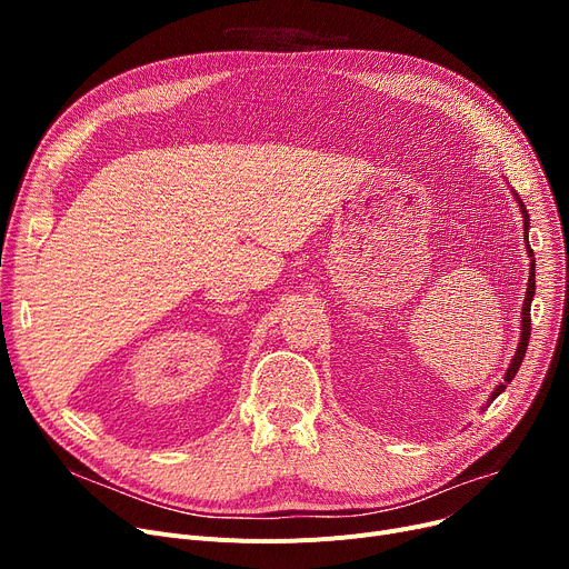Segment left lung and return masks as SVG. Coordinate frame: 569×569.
I'll use <instances>...</instances> for the list:
<instances>
[{
    "label": "left lung",
    "instance_id": "obj_1",
    "mask_svg": "<svg viewBox=\"0 0 569 569\" xmlns=\"http://www.w3.org/2000/svg\"><path fill=\"white\" fill-rule=\"evenodd\" d=\"M519 207H521V214H523V230H526V242H528V223H530V219H528V212H526V207H523V202L519 200ZM528 253L532 256V249H530V244H528ZM532 295H535V260L530 262V279H528V292H526V300H523V309H521V343H519V348H517V355H515V360H512V365H510V369H507V373H505V382H500L496 390H493V395H491V401L505 390L507 385L512 382V378L517 376V371H519V367H521V362H523V355H526V348H528V341H530V302H532Z\"/></svg>",
    "mask_w": 569,
    "mask_h": 569
}]
</instances>
